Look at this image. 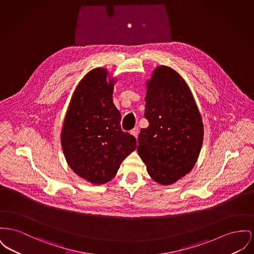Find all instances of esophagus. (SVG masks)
Returning <instances> with one entry per match:
<instances>
[{
  "label": "esophagus",
  "instance_id": "1",
  "mask_svg": "<svg viewBox=\"0 0 254 254\" xmlns=\"http://www.w3.org/2000/svg\"><path fill=\"white\" fill-rule=\"evenodd\" d=\"M130 133L133 135L135 138L137 139V137H138V133H139V128H138V127H135L134 128L130 131Z\"/></svg>",
  "mask_w": 254,
  "mask_h": 254
}]
</instances>
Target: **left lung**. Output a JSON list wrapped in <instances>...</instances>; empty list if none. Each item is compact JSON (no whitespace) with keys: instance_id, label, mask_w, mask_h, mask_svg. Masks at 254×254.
I'll use <instances>...</instances> for the list:
<instances>
[{"instance_id":"left-lung-1","label":"left lung","mask_w":254,"mask_h":254,"mask_svg":"<svg viewBox=\"0 0 254 254\" xmlns=\"http://www.w3.org/2000/svg\"><path fill=\"white\" fill-rule=\"evenodd\" d=\"M145 118L137 151L154 181L170 185L193 169L203 141V124L192 92L174 69L158 66L147 82Z\"/></svg>"}]
</instances>
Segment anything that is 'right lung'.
Instances as JSON below:
<instances>
[{
	"instance_id": "1",
	"label": "right lung",
	"mask_w": 254,
	"mask_h": 254,
	"mask_svg": "<svg viewBox=\"0 0 254 254\" xmlns=\"http://www.w3.org/2000/svg\"><path fill=\"white\" fill-rule=\"evenodd\" d=\"M96 68L76 86L66 112L61 146L70 168L92 184L115 177L123 160L136 149L134 136L121 128V114L113 104L115 79Z\"/></svg>"
}]
</instances>
